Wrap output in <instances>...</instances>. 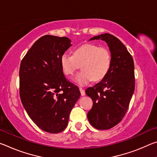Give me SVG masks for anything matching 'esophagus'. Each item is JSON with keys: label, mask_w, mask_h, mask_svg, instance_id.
Here are the masks:
<instances>
[{"label": "esophagus", "mask_w": 157, "mask_h": 157, "mask_svg": "<svg viewBox=\"0 0 157 157\" xmlns=\"http://www.w3.org/2000/svg\"><path fill=\"white\" fill-rule=\"evenodd\" d=\"M79 91H80V93H81V95L82 96H84V95H85V91H84V90L82 89V88H79Z\"/></svg>", "instance_id": "obj_1"}]
</instances>
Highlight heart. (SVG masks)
Instances as JSON below:
<instances>
[{
    "mask_svg": "<svg viewBox=\"0 0 157 157\" xmlns=\"http://www.w3.org/2000/svg\"><path fill=\"white\" fill-rule=\"evenodd\" d=\"M60 64L67 76L73 75L81 65L82 71L75 75L74 81L79 86H86L94 79L99 81L107 75L111 56L106 48L87 44L76 48L73 55L63 53L60 57Z\"/></svg>",
    "mask_w": 157,
    "mask_h": 157,
    "instance_id": "heart-1",
    "label": "heart"
}]
</instances>
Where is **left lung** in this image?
<instances>
[{
  "instance_id": "1",
  "label": "left lung",
  "mask_w": 157,
  "mask_h": 157,
  "mask_svg": "<svg viewBox=\"0 0 157 157\" xmlns=\"http://www.w3.org/2000/svg\"><path fill=\"white\" fill-rule=\"evenodd\" d=\"M99 39L109 48L111 67L102 80L85 92L94 103L87 114L89 123L95 128L105 130L116 125L125 115L135 88L134 64L126 47L116 36L105 33L89 41Z\"/></svg>"
}]
</instances>
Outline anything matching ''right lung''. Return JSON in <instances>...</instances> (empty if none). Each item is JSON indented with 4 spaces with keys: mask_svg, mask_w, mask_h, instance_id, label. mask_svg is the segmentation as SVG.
Wrapping results in <instances>:
<instances>
[{
    "mask_svg": "<svg viewBox=\"0 0 157 157\" xmlns=\"http://www.w3.org/2000/svg\"><path fill=\"white\" fill-rule=\"evenodd\" d=\"M66 36L39 38L21 61L20 97L28 116L44 131L57 134L68 125L80 91L63 75L60 57L71 46Z\"/></svg>",
    "mask_w": 157,
    "mask_h": 157,
    "instance_id": "obj_1",
    "label": "right lung"
}]
</instances>
